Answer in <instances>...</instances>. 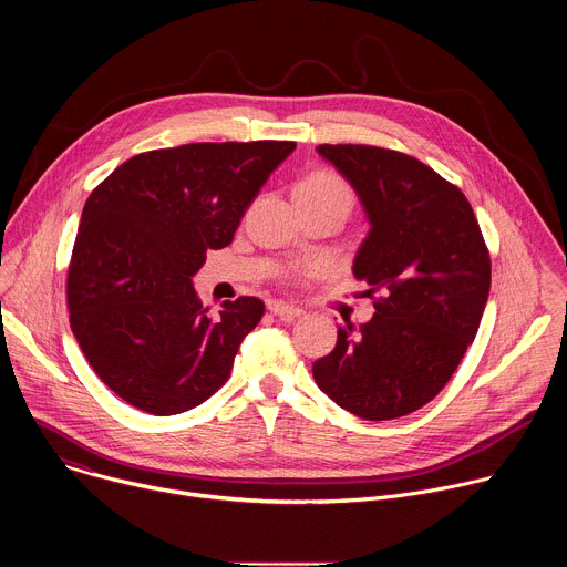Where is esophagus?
I'll return each mask as SVG.
<instances>
[{
    "instance_id": "1",
    "label": "esophagus",
    "mask_w": 567,
    "mask_h": 567,
    "mask_svg": "<svg viewBox=\"0 0 567 567\" xmlns=\"http://www.w3.org/2000/svg\"><path fill=\"white\" fill-rule=\"evenodd\" d=\"M267 307H269V311H271L274 316H278V318L285 320V322H291L293 318L302 316V309H300V307L287 305V302H282V300H269Z\"/></svg>"
}]
</instances>
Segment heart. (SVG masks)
Wrapping results in <instances>:
<instances>
[{
	"label": "heart",
	"instance_id": "heart-1",
	"mask_svg": "<svg viewBox=\"0 0 567 567\" xmlns=\"http://www.w3.org/2000/svg\"><path fill=\"white\" fill-rule=\"evenodd\" d=\"M293 197L307 202H339L348 208L352 204V190L348 182L332 171H313L305 175L293 186Z\"/></svg>",
	"mask_w": 567,
	"mask_h": 567
}]
</instances>
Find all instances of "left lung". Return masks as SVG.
<instances>
[{
    "instance_id": "8db88e82",
    "label": "left lung",
    "mask_w": 567,
    "mask_h": 567,
    "mask_svg": "<svg viewBox=\"0 0 567 567\" xmlns=\"http://www.w3.org/2000/svg\"><path fill=\"white\" fill-rule=\"evenodd\" d=\"M372 224L354 258L374 316L339 328L313 379L370 422L420 411L449 383L489 298L492 258L464 193L420 158L377 145H318Z\"/></svg>"
}]
</instances>
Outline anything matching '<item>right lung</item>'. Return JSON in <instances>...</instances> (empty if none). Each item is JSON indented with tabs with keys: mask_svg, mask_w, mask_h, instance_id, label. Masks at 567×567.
Wrapping results in <instances>:
<instances>
[{
	"mask_svg": "<svg viewBox=\"0 0 567 567\" xmlns=\"http://www.w3.org/2000/svg\"><path fill=\"white\" fill-rule=\"evenodd\" d=\"M293 141L188 143L141 152L101 182L80 217L66 274L71 332L103 383L150 415L215 394L265 313L254 296L210 316L193 289Z\"/></svg>",
	"mask_w": 567,
	"mask_h": 567,
	"instance_id": "obj_1",
	"label": "right lung"
}]
</instances>
